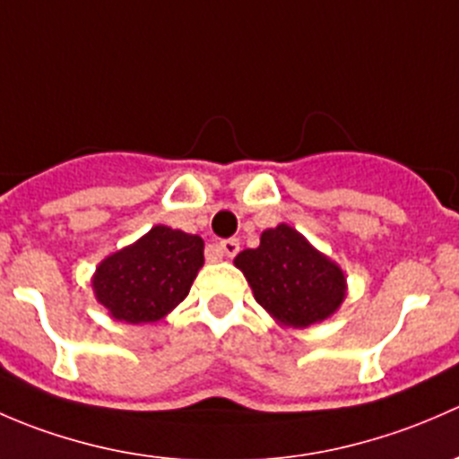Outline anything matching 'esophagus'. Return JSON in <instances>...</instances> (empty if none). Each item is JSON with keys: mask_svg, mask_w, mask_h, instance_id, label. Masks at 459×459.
Masks as SVG:
<instances>
[{"mask_svg": "<svg viewBox=\"0 0 459 459\" xmlns=\"http://www.w3.org/2000/svg\"><path fill=\"white\" fill-rule=\"evenodd\" d=\"M217 251L226 257H235L239 253V239H235V238L221 239V242L217 244Z\"/></svg>", "mask_w": 459, "mask_h": 459, "instance_id": "1", "label": "esophagus"}]
</instances>
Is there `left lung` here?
<instances>
[{"label":"left lung","instance_id":"obj_1","mask_svg":"<svg viewBox=\"0 0 459 459\" xmlns=\"http://www.w3.org/2000/svg\"><path fill=\"white\" fill-rule=\"evenodd\" d=\"M259 307L286 326H311L337 311L344 299V273L317 253L290 226L262 233L257 248L235 257Z\"/></svg>","mask_w":459,"mask_h":459}]
</instances>
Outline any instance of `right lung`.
Wrapping results in <instances>:
<instances>
[{"mask_svg":"<svg viewBox=\"0 0 459 459\" xmlns=\"http://www.w3.org/2000/svg\"><path fill=\"white\" fill-rule=\"evenodd\" d=\"M204 264L200 235L155 226L97 266L95 295L119 322H157L191 290Z\"/></svg>","mask_w":459,"mask_h":459,"instance_id":"add662e5","label":"right lung"}]
</instances>
